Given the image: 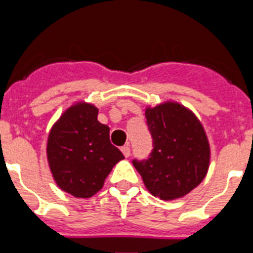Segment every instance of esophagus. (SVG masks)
<instances>
[{
	"mask_svg": "<svg viewBox=\"0 0 253 253\" xmlns=\"http://www.w3.org/2000/svg\"><path fill=\"white\" fill-rule=\"evenodd\" d=\"M122 152H123V154H124L125 157H129V156H130V147H129V144H126V146L123 147Z\"/></svg>",
	"mask_w": 253,
	"mask_h": 253,
	"instance_id": "obj_1",
	"label": "esophagus"
}]
</instances>
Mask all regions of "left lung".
Segmentation results:
<instances>
[{"label":"left lung","instance_id":"left-lung-1","mask_svg":"<svg viewBox=\"0 0 253 253\" xmlns=\"http://www.w3.org/2000/svg\"><path fill=\"white\" fill-rule=\"evenodd\" d=\"M146 119L153 139L147 160H133L147 190L162 200L182 198L207 175L210 147L202 123L177 102L147 107Z\"/></svg>","mask_w":253,"mask_h":253}]
</instances>
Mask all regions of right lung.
<instances>
[{"instance_id":"obj_1","label":"right lung","mask_w":253,"mask_h":253,"mask_svg":"<svg viewBox=\"0 0 253 253\" xmlns=\"http://www.w3.org/2000/svg\"><path fill=\"white\" fill-rule=\"evenodd\" d=\"M99 110L77 102L53 125L46 144V157L58 186L76 196L91 198L104 186L105 178L124 158L113 146L109 126L97 120Z\"/></svg>"}]
</instances>
